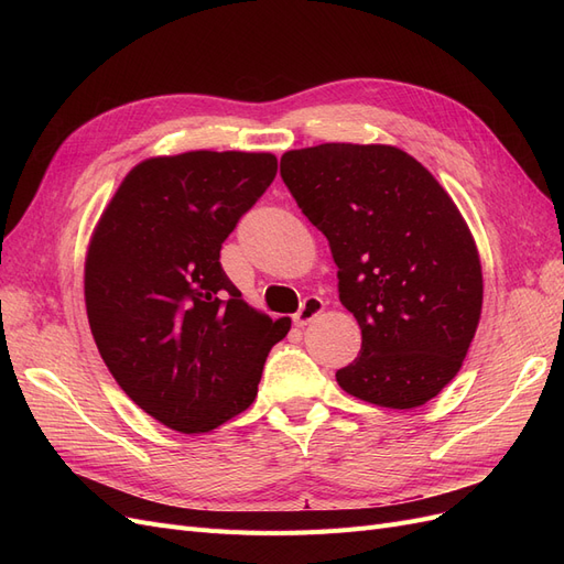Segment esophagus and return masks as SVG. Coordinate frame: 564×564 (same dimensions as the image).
I'll list each match as a JSON object with an SVG mask.
<instances>
[{
  "label": "esophagus",
  "instance_id": "esophagus-1",
  "mask_svg": "<svg viewBox=\"0 0 564 564\" xmlns=\"http://www.w3.org/2000/svg\"><path fill=\"white\" fill-rule=\"evenodd\" d=\"M322 311H324V301L319 296L303 299L299 313L294 315V324H296V327H305V324L313 322Z\"/></svg>",
  "mask_w": 564,
  "mask_h": 564
}]
</instances>
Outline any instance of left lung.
Masks as SVG:
<instances>
[{
    "mask_svg": "<svg viewBox=\"0 0 564 564\" xmlns=\"http://www.w3.org/2000/svg\"><path fill=\"white\" fill-rule=\"evenodd\" d=\"M280 174L327 237L338 299L362 348L336 381L365 402L414 409L460 369L482 311V268L452 197L392 145L284 152Z\"/></svg>",
    "mask_w": 564,
    "mask_h": 564,
    "instance_id": "1",
    "label": "left lung"
}]
</instances>
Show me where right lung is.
<instances>
[{
  "instance_id": "obj_1",
  "label": "right lung",
  "mask_w": 564,
  "mask_h": 564,
  "mask_svg": "<svg viewBox=\"0 0 564 564\" xmlns=\"http://www.w3.org/2000/svg\"><path fill=\"white\" fill-rule=\"evenodd\" d=\"M275 174L268 152L145 160L98 220L84 270L91 334L119 388L169 429L209 433L245 412L292 327L249 308L220 265Z\"/></svg>"
}]
</instances>
